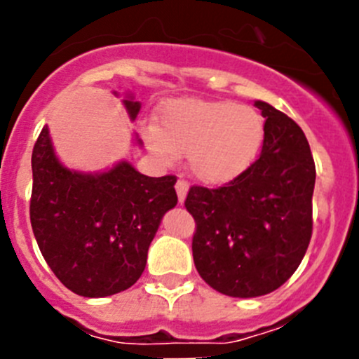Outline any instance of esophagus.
I'll list each match as a JSON object with an SVG mask.
<instances>
[{
	"mask_svg": "<svg viewBox=\"0 0 359 359\" xmlns=\"http://www.w3.org/2000/svg\"><path fill=\"white\" fill-rule=\"evenodd\" d=\"M175 191H177V196H179V201L184 203L187 196V191H189V184L186 182L184 179H179L175 184Z\"/></svg>",
	"mask_w": 359,
	"mask_h": 359,
	"instance_id": "34e87169",
	"label": "esophagus"
}]
</instances>
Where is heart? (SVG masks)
<instances>
[{"instance_id":"heart-1","label":"heart","mask_w":359,"mask_h":359,"mask_svg":"<svg viewBox=\"0 0 359 359\" xmlns=\"http://www.w3.org/2000/svg\"><path fill=\"white\" fill-rule=\"evenodd\" d=\"M159 128L147 126L142 135L151 153L170 165L187 154L191 173L208 186L240 179L262 151L266 121L250 106L229 100L179 99L158 114Z\"/></svg>"}]
</instances>
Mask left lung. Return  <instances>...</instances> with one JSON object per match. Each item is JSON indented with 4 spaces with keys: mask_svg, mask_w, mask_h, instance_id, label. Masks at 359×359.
Here are the masks:
<instances>
[{
    "mask_svg": "<svg viewBox=\"0 0 359 359\" xmlns=\"http://www.w3.org/2000/svg\"><path fill=\"white\" fill-rule=\"evenodd\" d=\"M260 156L240 179L219 187L193 186L186 208L196 220L193 257L213 290L260 297L297 271L313 234L316 168L309 142L293 119L267 102Z\"/></svg>",
    "mask_w": 359,
    "mask_h": 359,
    "instance_id": "1",
    "label": "left lung"
}]
</instances>
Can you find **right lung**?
<instances>
[{"instance_id":"1","label":"right lung","mask_w":359,"mask_h":359,"mask_svg":"<svg viewBox=\"0 0 359 359\" xmlns=\"http://www.w3.org/2000/svg\"><path fill=\"white\" fill-rule=\"evenodd\" d=\"M130 119L140 102L123 100ZM135 142H140L135 137ZM31 226L60 283L83 297H107L132 287L146 269L147 250L163 215L177 205L173 175L147 177L128 161L83 173L57 158L48 126L32 149Z\"/></svg>"}]
</instances>
